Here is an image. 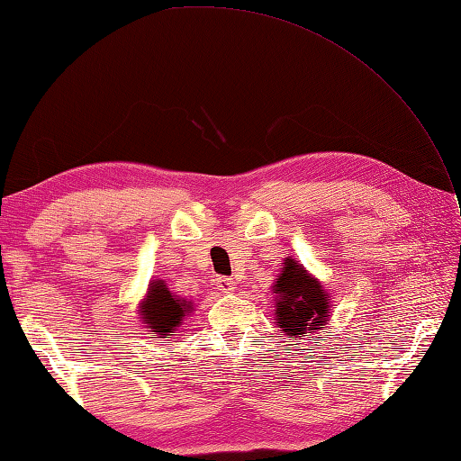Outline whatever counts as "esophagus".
<instances>
[{
	"label": "esophagus",
	"instance_id": "obj_1",
	"mask_svg": "<svg viewBox=\"0 0 461 461\" xmlns=\"http://www.w3.org/2000/svg\"><path fill=\"white\" fill-rule=\"evenodd\" d=\"M216 287L221 289L222 294H230L232 289H235V284H232V279L229 277H216Z\"/></svg>",
	"mask_w": 461,
	"mask_h": 461
}]
</instances>
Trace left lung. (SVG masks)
Instances as JSON below:
<instances>
[{
  "mask_svg": "<svg viewBox=\"0 0 461 461\" xmlns=\"http://www.w3.org/2000/svg\"><path fill=\"white\" fill-rule=\"evenodd\" d=\"M276 320L289 338L320 330L328 320V297L302 265L287 259L276 284Z\"/></svg>",
  "mask_w": 461,
  "mask_h": 461,
  "instance_id": "8db88e82",
  "label": "left lung"
}]
</instances>
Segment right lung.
Segmentation results:
<instances>
[{
	"label": "right lung",
	"instance_id": "1",
	"mask_svg": "<svg viewBox=\"0 0 461 461\" xmlns=\"http://www.w3.org/2000/svg\"><path fill=\"white\" fill-rule=\"evenodd\" d=\"M190 312V303L176 297L167 292V287L161 281H153L148 294V300L141 305V316L145 324H149L153 332L159 338L174 336V330L182 324L185 313Z\"/></svg>",
	"mask_w": 461,
	"mask_h": 461
}]
</instances>
